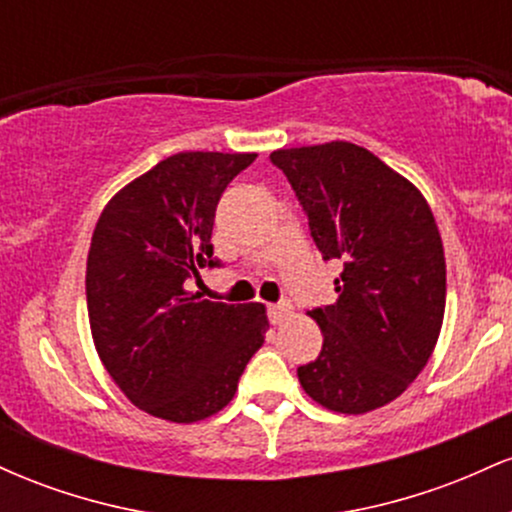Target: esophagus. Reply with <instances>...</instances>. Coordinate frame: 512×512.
<instances>
[{
    "label": "esophagus",
    "instance_id": "1",
    "mask_svg": "<svg viewBox=\"0 0 512 512\" xmlns=\"http://www.w3.org/2000/svg\"><path fill=\"white\" fill-rule=\"evenodd\" d=\"M291 303L289 301H281L276 305H269V320H272V325H281V322L286 320V317L291 315Z\"/></svg>",
    "mask_w": 512,
    "mask_h": 512
}]
</instances>
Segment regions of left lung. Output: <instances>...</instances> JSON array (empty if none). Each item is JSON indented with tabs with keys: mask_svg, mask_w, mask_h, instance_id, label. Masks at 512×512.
<instances>
[{
	"mask_svg": "<svg viewBox=\"0 0 512 512\" xmlns=\"http://www.w3.org/2000/svg\"><path fill=\"white\" fill-rule=\"evenodd\" d=\"M325 260L342 264L337 303L310 310L322 351L298 368L325 409L366 414L402 395L436 349L445 255L428 202L407 178L351 142L272 151Z\"/></svg>",
	"mask_w": 512,
	"mask_h": 512,
	"instance_id": "8db88e82",
	"label": "left lung"
}]
</instances>
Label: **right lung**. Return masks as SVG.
<instances>
[{"label": "right lung", "mask_w": 512, "mask_h": 512, "mask_svg": "<svg viewBox=\"0 0 512 512\" xmlns=\"http://www.w3.org/2000/svg\"><path fill=\"white\" fill-rule=\"evenodd\" d=\"M257 154L182 151L105 204L86 260L93 344L134 407L173 424L231 402L269 330L262 303H216L185 289L216 267V204Z\"/></svg>", "instance_id": "obj_1"}]
</instances>
